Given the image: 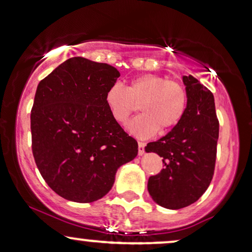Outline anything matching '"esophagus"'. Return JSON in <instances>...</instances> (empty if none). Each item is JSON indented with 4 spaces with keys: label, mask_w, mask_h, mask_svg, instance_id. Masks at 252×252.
<instances>
[{
    "label": "esophagus",
    "mask_w": 252,
    "mask_h": 252,
    "mask_svg": "<svg viewBox=\"0 0 252 252\" xmlns=\"http://www.w3.org/2000/svg\"><path fill=\"white\" fill-rule=\"evenodd\" d=\"M145 142H141V141H139L138 142V153H139V155H142L145 153Z\"/></svg>",
    "instance_id": "esophagus-1"
}]
</instances>
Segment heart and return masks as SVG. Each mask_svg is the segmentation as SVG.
<instances>
[{
	"label": "heart",
	"instance_id": "heart-1",
	"mask_svg": "<svg viewBox=\"0 0 252 252\" xmlns=\"http://www.w3.org/2000/svg\"><path fill=\"white\" fill-rule=\"evenodd\" d=\"M111 116L125 125L140 105L142 114L128 124V129L138 138H150L172 131L187 110V91L178 80H168L159 74L145 73L135 77L126 89L114 84L105 95Z\"/></svg>",
	"mask_w": 252,
	"mask_h": 252
}]
</instances>
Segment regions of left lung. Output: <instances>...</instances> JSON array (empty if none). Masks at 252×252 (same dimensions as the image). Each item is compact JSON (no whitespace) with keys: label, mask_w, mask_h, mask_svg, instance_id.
<instances>
[{"label":"left lung","mask_w":252,"mask_h":252,"mask_svg":"<svg viewBox=\"0 0 252 252\" xmlns=\"http://www.w3.org/2000/svg\"><path fill=\"white\" fill-rule=\"evenodd\" d=\"M182 80L188 97L182 120L145 147L147 153L162 158L164 168L148 179L147 188L152 198L167 209L190 206L204 194L214 175L219 140L213 93L190 74Z\"/></svg>","instance_id":"8db88e82"}]
</instances>
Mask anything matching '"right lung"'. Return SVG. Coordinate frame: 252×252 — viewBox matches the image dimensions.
<instances>
[{
    "instance_id": "add662e5",
    "label": "right lung",
    "mask_w": 252,
    "mask_h": 252,
    "mask_svg": "<svg viewBox=\"0 0 252 252\" xmlns=\"http://www.w3.org/2000/svg\"><path fill=\"white\" fill-rule=\"evenodd\" d=\"M116 67L73 57L42 79L31 108L32 154L40 175L60 196L88 203L111 190L120 166L138 154L105 95Z\"/></svg>"
}]
</instances>
